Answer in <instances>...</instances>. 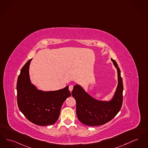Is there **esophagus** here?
<instances>
[{"label":"esophagus","instance_id":"esophagus-1","mask_svg":"<svg viewBox=\"0 0 148 148\" xmlns=\"http://www.w3.org/2000/svg\"><path fill=\"white\" fill-rule=\"evenodd\" d=\"M69 90L70 92H71V91L73 90V86H72V85H70V86H69Z\"/></svg>","mask_w":148,"mask_h":148}]
</instances>
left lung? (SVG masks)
I'll list each match as a JSON object with an SVG mask.
<instances>
[{
	"label": "left lung",
	"instance_id": "left-lung-1",
	"mask_svg": "<svg viewBox=\"0 0 148 148\" xmlns=\"http://www.w3.org/2000/svg\"><path fill=\"white\" fill-rule=\"evenodd\" d=\"M117 70L118 85L112 99L109 102L96 100L79 85L74 86L72 96L77 103L79 120L88 126H99L110 121L121 110L123 101V83L121 71L117 62L111 59Z\"/></svg>",
	"mask_w": 148,
	"mask_h": 148
}]
</instances>
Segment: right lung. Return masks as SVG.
<instances>
[{
    "label": "right lung",
    "mask_w": 148,
    "mask_h": 148,
    "mask_svg": "<svg viewBox=\"0 0 148 148\" xmlns=\"http://www.w3.org/2000/svg\"><path fill=\"white\" fill-rule=\"evenodd\" d=\"M27 62L21 70L17 83V103L21 112L29 121L39 126L55 123L58 120L62 104L71 96L69 86L55 91L39 90L31 84L29 66Z\"/></svg>",
    "instance_id": "obj_1"
}]
</instances>
